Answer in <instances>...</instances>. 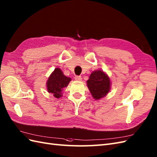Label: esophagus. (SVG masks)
<instances>
[{
    "mask_svg": "<svg viewBox=\"0 0 157 157\" xmlns=\"http://www.w3.org/2000/svg\"><path fill=\"white\" fill-rule=\"evenodd\" d=\"M75 80H76V81H82V77L81 76H79V75H76V76H75Z\"/></svg>",
    "mask_w": 157,
    "mask_h": 157,
    "instance_id": "obj_1",
    "label": "esophagus"
}]
</instances>
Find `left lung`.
Segmentation results:
<instances>
[{"label":"left lung","mask_w":157,"mask_h":157,"mask_svg":"<svg viewBox=\"0 0 157 157\" xmlns=\"http://www.w3.org/2000/svg\"><path fill=\"white\" fill-rule=\"evenodd\" d=\"M87 86L94 99L99 100L105 97L110 91L111 82L105 72L97 70L90 74L87 81Z\"/></svg>","instance_id":"left-lung-1"}]
</instances>
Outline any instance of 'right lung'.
Instances as JSON below:
<instances>
[{"label": "right lung", "mask_w": 157, "mask_h": 157, "mask_svg": "<svg viewBox=\"0 0 157 157\" xmlns=\"http://www.w3.org/2000/svg\"><path fill=\"white\" fill-rule=\"evenodd\" d=\"M71 79L63 74L62 70L59 67L55 68L48 78L46 82V87L48 93L56 98L62 97V91L66 87Z\"/></svg>", "instance_id": "obj_1"}]
</instances>
